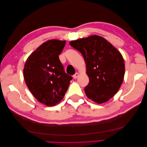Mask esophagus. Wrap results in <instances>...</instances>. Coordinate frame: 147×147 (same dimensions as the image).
<instances>
[{
    "label": "esophagus",
    "instance_id": "1",
    "mask_svg": "<svg viewBox=\"0 0 147 147\" xmlns=\"http://www.w3.org/2000/svg\"><path fill=\"white\" fill-rule=\"evenodd\" d=\"M78 76H79V74L78 73H76L74 74V75H73V78H74V79H76L78 77Z\"/></svg>",
    "mask_w": 147,
    "mask_h": 147
}]
</instances>
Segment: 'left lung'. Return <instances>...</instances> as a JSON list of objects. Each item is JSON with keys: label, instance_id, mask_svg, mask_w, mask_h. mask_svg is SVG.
Returning <instances> with one entry per match:
<instances>
[{"label": "left lung", "instance_id": "1", "mask_svg": "<svg viewBox=\"0 0 147 147\" xmlns=\"http://www.w3.org/2000/svg\"><path fill=\"white\" fill-rule=\"evenodd\" d=\"M85 59L90 82L85 88L88 98L102 104L113 97L123 82L125 66L121 53L104 38L92 35L70 42Z\"/></svg>", "mask_w": 147, "mask_h": 147}]
</instances>
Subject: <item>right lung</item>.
I'll use <instances>...</instances> for the list:
<instances>
[{"mask_svg": "<svg viewBox=\"0 0 147 147\" xmlns=\"http://www.w3.org/2000/svg\"><path fill=\"white\" fill-rule=\"evenodd\" d=\"M65 41L48 40L27 59L23 69L28 88L36 100L54 106L64 98L72 76L65 73L59 58Z\"/></svg>", "mask_w": 147, "mask_h": 147, "instance_id": "right-lung-1", "label": "right lung"}]
</instances>
